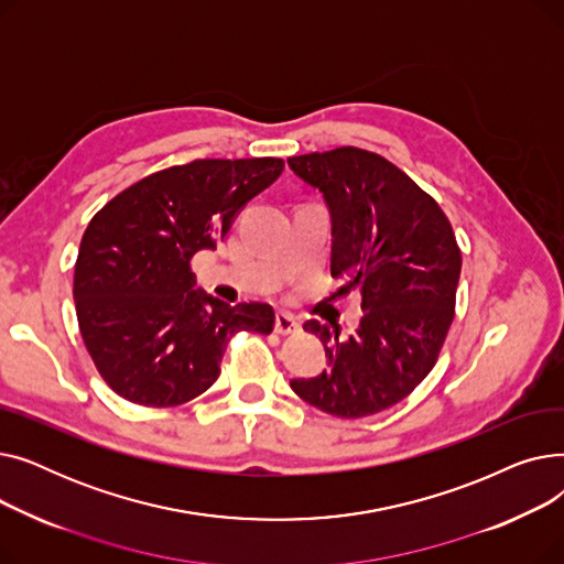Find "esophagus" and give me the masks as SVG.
<instances>
[{"instance_id":"34e87169","label":"esophagus","mask_w":564,"mask_h":564,"mask_svg":"<svg viewBox=\"0 0 564 564\" xmlns=\"http://www.w3.org/2000/svg\"><path fill=\"white\" fill-rule=\"evenodd\" d=\"M274 329H276V334H294V332H300V322H297V317H294L292 313L279 311L276 313V322H274Z\"/></svg>"}]
</instances>
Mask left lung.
<instances>
[{
    "label": "left lung",
    "mask_w": 564,
    "mask_h": 564,
    "mask_svg": "<svg viewBox=\"0 0 564 564\" xmlns=\"http://www.w3.org/2000/svg\"><path fill=\"white\" fill-rule=\"evenodd\" d=\"M332 215V276L359 288L364 317L347 336L308 319L329 370L290 387L340 419L404 400L434 368L455 317L462 253L438 203L395 164L361 148L290 158Z\"/></svg>",
    "instance_id": "obj_1"
}]
</instances>
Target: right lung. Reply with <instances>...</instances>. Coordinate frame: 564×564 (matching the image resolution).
<instances>
[{
	"instance_id": "obj_1",
	"label": "right lung",
	"mask_w": 564,
	"mask_h": 564,
	"mask_svg": "<svg viewBox=\"0 0 564 564\" xmlns=\"http://www.w3.org/2000/svg\"><path fill=\"white\" fill-rule=\"evenodd\" d=\"M279 158L194 160L143 177L86 226L75 264L84 345L111 391L143 406L213 387L232 334H272L270 304L230 306L196 290L194 253L217 249Z\"/></svg>"
}]
</instances>
